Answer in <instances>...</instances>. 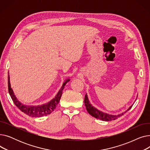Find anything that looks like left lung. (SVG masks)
I'll return each instance as SVG.
<instances>
[{
	"mask_svg": "<svg viewBox=\"0 0 150 150\" xmlns=\"http://www.w3.org/2000/svg\"><path fill=\"white\" fill-rule=\"evenodd\" d=\"M84 102V104L86 106V109H87L88 112H89V114L90 115L96 118V119H100V120H103V121H111V120H114L118 119V118L120 117L125 113H126L128 111H129V110L132 106V105L127 110V111H126L123 113H122L119 115H111V114H106V113L101 112V111H99V110H98L97 109H96V108H94L93 106H92L88 100L87 94H86L85 95Z\"/></svg>",
	"mask_w": 150,
	"mask_h": 150,
	"instance_id": "obj_1",
	"label": "left lung"
}]
</instances>
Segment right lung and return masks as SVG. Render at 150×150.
<instances>
[{"label": "right lung", "mask_w": 150, "mask_h": 150, "mask_svg": "<svg viewBox=\"0 0 150 150\" xmlns=\"http://www.w3.org/2000/svg\"><path fill=\"white\" fill-rule=\"evenodd\" d=\"M70 80L68 79L64 81V83H63L61 89L57 93V95L55 96V97L53 100L49 101V103L41 106H27L22 104L20 101H19L14 96L13 89L11 88L9 75L8 76V92L12 100L13 101L15 105L22 112L33 117H41L42 116L49 115L54 111V109L56 108L61 99L62 93V91L64 88L66 84Z\"/></svg>", "instance_id": "1"}]
</instances>
